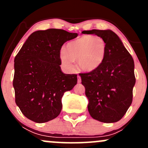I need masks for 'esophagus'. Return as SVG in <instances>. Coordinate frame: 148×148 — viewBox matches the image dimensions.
<instances>
[{"mask_svg": "<svg viewBox=\"0 0 148 148\" xmlns=\"http://www.w3.org/2000/svg\"><path fill=\"white\" fill-rule=\"evenodd\" d=\"M77 82H78V83H81V76H80L79 75L78 76V80H77Z\"/></svg>", "mask_w": 148, "mask_h": 148, "instance_id": "34e87169", "label": "esophagus"}]
</instances>
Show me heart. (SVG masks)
I'll use <instances>...</instances> for the list:
<instances>
[{"label": "heart", "mask_w": 148, "mask_h": 148, "mask_svg": "<svg viewBox=\"0 0 148 148\" xmlns=\"http://www.w3.org/2000/svg\"><path fill=\"white\" fill-rule=\"evenodd\" d=\"M106 44L101 37L84 35L67 44L64 50L60 51V58L66 69L74 67L77 60L79 67L86 72L97 69L104 60Z\"/></svg>", "instance_id": "heart-1"}]
</instances>
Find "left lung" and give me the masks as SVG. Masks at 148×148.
Returning a JSON list of instances; mask_svg holds the SVG:
<instances>
[{
    "label": "left lung",
    "mask_w": 148,
    "mask_h": 148,
    "mask_svg": "<svg viewBox=\"0 0 148 148\" xmlns=\"http://www.w3.org/2000/svg\"><path fill=\"white\" fill-rule=\"evenodd\" d=\"M101 37L106 44L104 60L97 69L80 73L92 118L106 123L118 122L132 104L136 83L134 62L119 37L111 30H84Z\"/></svg>",
    "instance_id": "left-lung-1"
}]
</instances>
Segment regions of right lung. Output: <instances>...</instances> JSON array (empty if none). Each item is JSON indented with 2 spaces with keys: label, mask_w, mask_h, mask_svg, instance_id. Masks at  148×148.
Masks as SVG:
<instances>
[{
  "label": "right lung",
  "mask_w": 148,
  "mask_h": 148,
  "mask_svg": "<svg viewBox=\"0 0 148 148\" xmlns=\"http://www.w3.org/2000/svg\"><path fill=\"white\" fill-rule=\"evenodd\" d=\"M77 36L62 29L37 30L15 57V102L32 121L47 123L58 116L62 95L77 84L76 74H64L60 67L62 46Z\"/></svg>",
  "instance_id": "1"
}]
</instances>
